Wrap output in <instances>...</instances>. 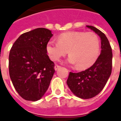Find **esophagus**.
Segmentation results:
<instances>
[{
  "label": "esophagus",
  "instance_id": "34e87169",
  "mask_svg": "<svg viewBox=\"0 0 121 121\" xmlns=\"http://www.w3.org/2000/svg\"><path fill=\"white\" fill-rule=\"evenodd\" d=\"M61 66L60 65H55V70H57L58 69H59L60 68Z\"/></svg>",
  "mask_w": 121,
  "mask_h": 121
}]
</instances>
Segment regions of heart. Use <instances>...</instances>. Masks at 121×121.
Listing matches in <instances>:
<instances>
[{
	"label": "heart",
	"instance_id": "heart-1",
	"mask_svg": "<svg viewBox=\"0 0 121 121\" xmlns=\"http://www.w3.org/2000/svg\"><path fill=\"white\" fill-rule=\"evenodd\" d=\"M47 51L51 60H58L68 51V62L83 69L95 62L99 53V40L93 32H71L61 34L58 42L50 41Z\"/></svg>",
	"mask_w": 121,
	"mask_h": 121
}]
</instances>
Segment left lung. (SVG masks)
Segmentation results:
<instances>
[{"mask_svg":"<svg viewBox=\"0 0 121 121\" xmlns=\"http://www.w3.org/2000/svg\"><path fill=\"white\" fill-rule=\"evenodd\" d=\"M101 38V51L95 63L86 70L69 73L68 86L72 93L81 99H90L98 95L106 84L112 71V48L108 39L101 31L86 25Z\"/></svg>","mask_w":121,"mask_h":121,"instance_id":"left-lung-1","label":"left lung"}]
</instances>
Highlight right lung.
<instances>
[{
  "mask_svg": "<svg viewBox=\"0 0 121 121\" xmlns=\"http://www.w3.org/2000/svg\"><path fill=\"white\" fill-rule=\"evenodd\" d=\"M52 36L48 29L36 28L22 34L10 51V77L17 92L26 101L41 99L55 73V64L47 51Z\"/></svg>",
  "mask_w": 121,
  "mask_h": 121,
  "instance_id": "right-lung-1",
  "label": "right lung"
}]
</instances>
